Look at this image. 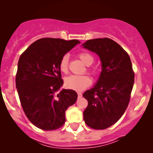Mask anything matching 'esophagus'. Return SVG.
Returning a JSON list of instances; mask_svg holds the SVG:
<instances>
[{"instance_id":"34e87169","label":"esophagus","mask_w":153,"mask_h":153,"mask_svg":"<svg viewBox=\"0 0 153 153\" xmlns=\"http://www.w3.org/2000/svg\"><path fill=\"white\" fill-rule=\"evenodd\" d=\"M82 96V94L81 92H78V98H81Z\"/></svg>"}]
</instances>
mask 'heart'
Returning a JSON list of instances; mask_svg holds the SVG:
<instances>
[{
	"label": "heart",
	"instance_id": "1",
	"mask_svg": "<svg viewBox=\"0 0 153 153\" xmlns=\"http://www.w3.org/2000/svg\"><path fill=\"white\" fill-rule=\"evenodd\" d=\"M78 56L82 62L86 65H91L94 61V57L91 53L88 52H81L78 53ZM68 65H69V57L68 54L62 56L59 62V68L63 73L68 72ZM88 72L93 75H96L97 73L96 70L89 66L87 69ZM91 83V78L87 75H72L67 77L65 79V85L69 89L75 91H82L88 87Z\"/></svg>",
	"mask_w": 153,
	"mask_h": 153
}]
</instances>
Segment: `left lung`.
<instances>
[{"label": "left lung", "mask_w": 153, "mask_h": 153, "mask_svg": "<svg viewBox=\"0 0 153 153\" xmlns=\"http://www.w3.org/2000/svg\"><path fill=\"white\" fill-rule=\"evenodd\" d=\"M82 46L96 52L102 63L96 85L82 94L88 103L83 119L92 129H105L115 124L127 109L134 73L129 54L114 40L94 39L88 40Z\"/></svg>", "instance_id": "left-lung-1"}]
</instances>
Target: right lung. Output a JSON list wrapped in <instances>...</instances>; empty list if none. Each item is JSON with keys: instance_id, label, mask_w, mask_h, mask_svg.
I'll list each match as a JSON object with an SVG mask.
<instances>
[{"instance_id": "obj_1", "label": "right lung", "mask_w": 153, "mask_h": 153, "mask_svg": "<svg viewBox=\"0 0 153 153\" xmlns=\"http://www.w3.org/2000/svg\"><path fill=\"white\" fill-rule=\"evenodd\" d=\"M78 43L77 39L42 38L20 56L16 86L26 117L39 129L50 131L62 127L66 110L76 101L75 91L58 93L63 84L59 62Z\"/></svg>"}]
</instances>
